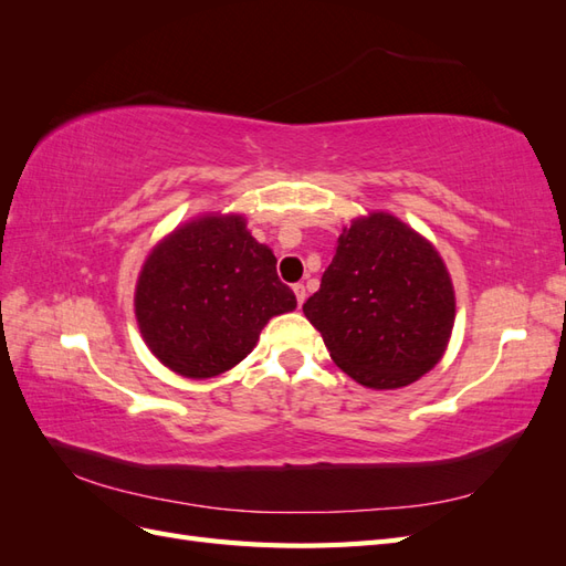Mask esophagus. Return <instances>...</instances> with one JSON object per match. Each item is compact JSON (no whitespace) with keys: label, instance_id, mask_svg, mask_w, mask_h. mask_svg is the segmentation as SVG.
Returning <instances> with one entry per match:
<instances>
[{"label":"esophagus","instance_id":"esophagus-1","mask_svg":"<svg viewBox=\"0 0 566 566\" xmlns=\"http://www.w3.org/2000/svg\"><path fill=\"white\" fill-rule=\"evenodd\" d=\"M293 290H295V297H297V304L302 306V304H304V297H306V290H304V285H302V283H295V285H293Z\"/></svg>","mask_w":566,"mask_h":566}]
</instances>
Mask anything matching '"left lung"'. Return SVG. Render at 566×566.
I'll list each match as a JSON object with an SVG mask.
<instances>
[{
    "instance_id": "1",
    "label": "left lung",
    "mask_w": 566,
    "mask_h": 566,
    "mask_svg": "<svg viewBox=\"0 0 566 566\" xmlns=\"http://www.w3.org/2000/svg\"><path fill=\"white\" fill-rule=\"evenodd\" d=\"M302 312L349 378L397 389L441 358L455 297L439 252L397 217L373 212L342 231Z\"/></svg>"
}]
</instances>
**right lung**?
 Here are the masks:
<instances>
[{
	"label": "right lung",
	"instance_id": "right-lung-1",
	"mask_svg": "<svg viewBox=\"0 0 566 566\" xmlns=\"http://www.w3.org/2000/svg\"><path fill=\"white\" fill-rule=\"evenodd\" d=\"M136 321L148 349L186 378L241 364L271 316L293 312L276 256L243 217H202L150 252L136 285Z\"/></svg>",
	"mask_w": 566,
	"mask_h": 566
}]
</instances>
